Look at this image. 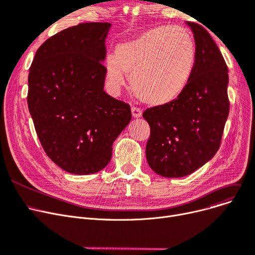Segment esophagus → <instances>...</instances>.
Segmentation results:
<instances>
[{
	"label": "esophagus",
	"mask_w": 255,
	"mask_h": 255,
	"mask_svg": "<svg viewBox=\"0 0 255 255\" xmlns=\"http://www.w3.org/2000/svg\"><path fill=\"white\" fill-rule=\"evenodd\" d=\"M131 113H132V117H133V118H140L141 114H142L141 109L138 108V107H135V106H132Z\"/></svg>",
	"instance_id": "34e87169"
}]
</instances>
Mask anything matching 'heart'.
<instances>
[{"mask_svg":"<svg viewBox=\"0 0 255 255\" xmlns=\"http://www.w3.org/2000/svg\"><path fill=\"white\" fill-rule=\"evenodd\" d=\"M196 62V45L185 28L160 26L121 43L116 56L105 61L106 78L113 90L131 76V85L141 101L163 105L178 98L189 84Z\"/></svg>","mask_w":255,"mask_h":255,"instance_id":"obj_1","label":"heart"}]
</instances>
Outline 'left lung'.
<instances>
[{"instance_id":"obj_1","label":"left lung","mask_w":255,"mask_h":255,"mask_svg":"<svg viewBox=\"0 0 255 255\" xmlns=\"http://www.w3.org/2000/svg\"><path fill=\"white\" fill-rule=\"evenodd\" d=\"M186 24L196 43L192 78L174 101L142 114L151 130L147 161L155 173L169 178L190 175L215 156L229 114L228 68L222 54L206 29Z\"/></svg>"}]
</instances>
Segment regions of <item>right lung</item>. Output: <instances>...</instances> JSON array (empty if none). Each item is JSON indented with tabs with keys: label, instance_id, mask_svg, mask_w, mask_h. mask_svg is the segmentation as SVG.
Wrapping results in <instances>:
<instances>
[{
	"label": "right lung",
	"instance_id": "add662e5",
	"mask_svg": "<svg viewBox=\"0 0 255 255\" xmlns=\"http://www.w3.org/2000/svg\"><path fill=\"white\" fill-rule=\"evenodd\" d=\"M110 23H82L48 38L29 70V112L46 154L78 175L103 170L131 120L130 105L104 91Z\"/></svg>",
	"mask_w": 255,
	"mask_h": 255
}]
</instances>
